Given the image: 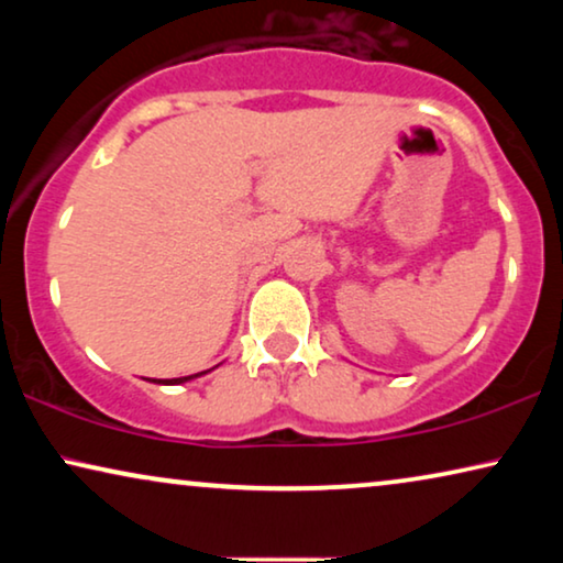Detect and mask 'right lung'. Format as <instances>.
Segmentation results:
<instances>
[{"instance_id":"obj_1","label":"right lung","mask_w":563,"mask_h":563,"mask_svg":"<svg viewBox=\"0 0 563 563\" xmlns=\"http://www.w3.org/2000/svg\"><path fill=\"white\" fill-rule=\"evenodd\" d=\"M207 372H212V368H207ZM207 372H199V374H191V376H179V379H153L156 384H184V382H189V379H197V376H202V374H207Z\"/></svg>"}]
</instances>
